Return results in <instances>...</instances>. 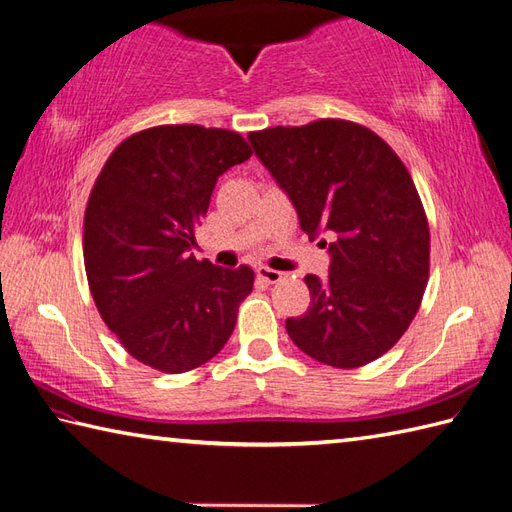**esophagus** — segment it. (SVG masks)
<instances>
[{"label":"esophagus","mask_w":512,"mask_h":512,"mask_svg":"<svg viewBox=\"0 0 512 512\" xmlns=\"http://www.w3.org/2000/svg\"><path fill=\"white\" fill-rule=\"evenodd\" d=\"M257 277L264 279L266 284H277V281L284 279V273H279V270H273V268H266V266H259Z\"/></svg>","instance_id":"esophagus-1"}]
</instances>
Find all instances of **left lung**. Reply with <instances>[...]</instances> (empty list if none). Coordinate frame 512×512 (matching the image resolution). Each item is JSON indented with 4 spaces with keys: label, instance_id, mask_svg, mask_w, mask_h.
<instances>
[{
    "label": "left lung",
    "instance_id": "1",
    "mask_svg": "<svg viewBox=\"0 0 512 512\" xmlns=\"http://www.w3.org/2000/svg\"><path fill=\"white\" fill-rule=\"evenodd\" d=\"M255 156L321 239L330 275H306L310 308L286 330L314 361H376L416 317L429 279V224L407 167L383 138L350 121L250 132Z\"/></svg>",
    "mask_w": 512,
    "mask_h": 512
}]
</instances>
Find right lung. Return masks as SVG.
Masks as SVG:
<instances>
[{
  "label": "right lung",
  "instance_id": "right-lung-1",
  "mask_svg": "<svg viewBox=\"0 0 512 512\" xmlns=\"http://www.w3.org/2000/svg\"><path fill=\"white\" fill-rule=\"evenodd\" d=\"M228 129L160 125L123 140L90 193L83 259L107 328L165 374L204 365L233 334L255 275L189 253L217 178L250 158Z\"/></svg>",
  "mask_w": 512,
  "mask_h": 512
}]
</instances>
